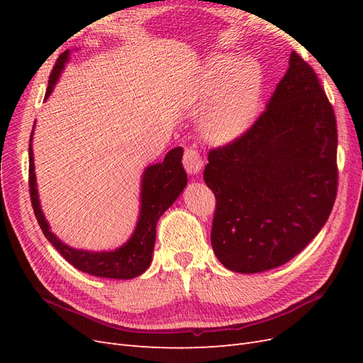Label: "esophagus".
Here are the masks:
<instances>
[{"label":"esophagus","mask_w":363,"mask_h":363,"mask_svg":"<svg viewBox=\"0 0 363 363\" xmlns=\"http://www.w3.org/2000/svg\"><path fill=\"white\" fill-rule=\"evenodd\" d=\"M183 164H184V169L188 171V174H191V175L199 174L203 167V160L200 157V152L196 151L194 147L186 148L184 156H183Z\"/></svg>","instance_id":"esophagus-1"}]
</instances>
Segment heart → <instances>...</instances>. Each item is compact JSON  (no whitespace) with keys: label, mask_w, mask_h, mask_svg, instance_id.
<instances>
[{"label":"heart","mask_w":363,"mask_h":363,"mask_svg":"<svg viewBox=\"0 0 363 363\" xmlns=\"http://www.w3.org/2000/svg\"><path fill=\"white\" fill-rule=\"evenodd\" d=\"M262 92V74L256 62L235 56H216L207 65L204 100L211 101L201 123L204 138L227 144L255 123Z\"/></svg>","instance_id":"1"}]
</instances>
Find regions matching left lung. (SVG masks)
<instances>
[{
  "label": "left lung",
  "mask_w": 363,
  "mask_h": 363,
  "mask_svg": "<svg viewBox=\"0 0 363 363\" xmlns=\"http://www.w3.org/2000/svg\"><path fill=\"white\" fill-rule=\"evenodd\" d=\"M333 107L295 51L265 111L244 135L211 150L204 182L215 194L212 248L235 272L289 262L320 233L337 191Z\"/></svg>",
  "instance_id": "1"
}]
</instances>
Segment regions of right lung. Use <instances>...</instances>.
<instances>
[{
    "instance_id": "add662e5",
    "label": "right lung",
    "mask_w": 363,
    "mask_h": 363,
    "mask_svg": "<svg viewBox=\"0 0 363 363\" xmlns=\"http://www.w3.org/2000/svg\"><path fill=\"white\" fill-rule=\"evenodd\" d=\"M69 59V51L60 54L56 65L51 71L45 100L51 95L54 86H56L59 77L65 68V63ZM33 131L28 145V184H30V199L33 211H35L38 223L43 235L50 240L51 245L56 248L60 255L67 259L72 267L83 272L91 274L95 277L128 280L140 276L145 272L151 263L152 250L156 242V225L163 212L179 199V195L188 184V175L182 164L183 148H172L162 163L150 164L142 175L140 186V212L138 224L133 235L124 245L113 251H87L75 250L54 235L50 230V224L43 216L39 203V195L36 188V174L35 160H33L31 148Z\"/></svg>"
}]
</instances>
